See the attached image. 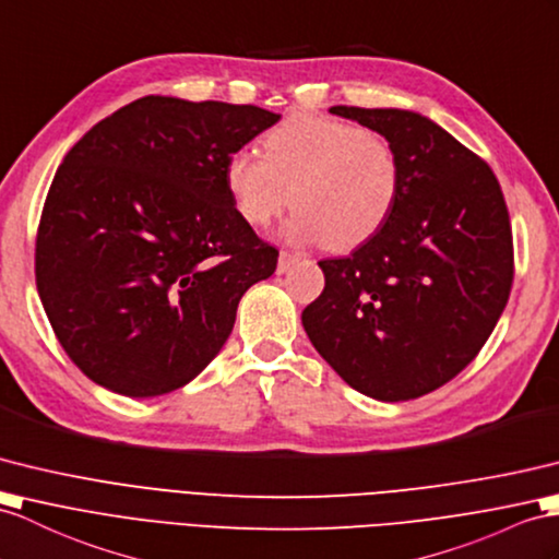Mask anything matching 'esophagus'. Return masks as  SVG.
<instances>
[{
	"label": "esophagus",
	"mask_w": 559,
	"mask_h": 559,
	"mask_svg": "<svg viewBox=\"0 0 559 559\" xmlns=\"http://www.w3.org/2000/svg\"><path fill=\"white\" fill-rule=\"evenodd\" d=\"M298 253H289V251H282L280 253V263H277V272H287L296 261H298Z\"/></svg>",
	"instance_id": "1"
}]
</instances>
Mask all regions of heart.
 Returning <instances> with one entry per match:
<instances>
[{
    "instance_id": "b5f03b06",
    "label": "heart",
    "mask_w": 559,
    "mask_h": 559,
    "mask_svg": "<svg viewBox=\"0 0 559 559\" xmlns=\"http://www.w3.org/2000/svg\"><path fill=\"white\" fill-rule=\"evenodd\" d=\"M225 187L251 227H267L294 203V239L353 249L384 227L401 192V158L382 134L358 122L294 114L263 138V156L237 148Z\"/></svg>"
}]
</instances>
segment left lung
Segmentation results:
<instances>
[{
    "label": "left lung",
    "mask_w": 559,
    "mask_h": 559,
    "mask_svg": "<svg viewBox=\"0 0 559 559\" xmlns=\"http://www.w3.org/2000/svg\"><path fill=\"white\" fill-rule=\"evenodd\" d=\"M386 138L401 192L374 237L320 261L306 334L348 386L399 403L451 382L476 358L514 280L512 227L493 170L437 122L403 108L332 106Z\"/></svg>",
    "instance_id": "obj_1"
}]
</instances>
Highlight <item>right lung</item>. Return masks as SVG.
Instances as JSON below:
<instances>
[{"label": "right lung", "instance_id": "1", "mask_svg": "<svg viewBox=\"0 0 559 559\" xmlns=\"http://www.w3.org/2000/svg\"><path fill=\"white\" fill-rule=\"evenodd\" d=\"M280 120L251 104L142 97L59 166L35 282L59 344L94 384L152 399L206 367L280 251L241 221L225 160Z\"/></svg>", "mask_w": 559, "mask_h": 559}]
</instances>
